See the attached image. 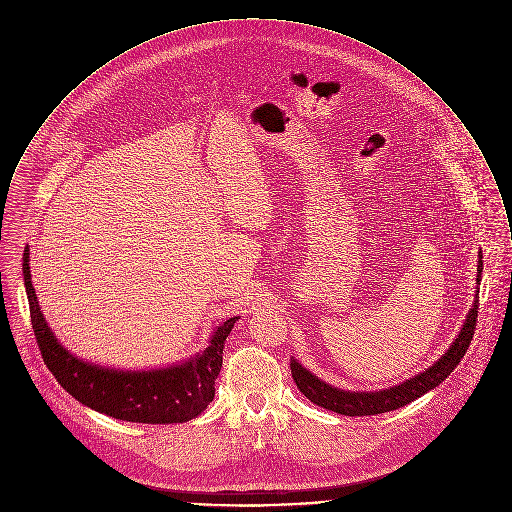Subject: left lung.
<instances>
[{"mask_svg":"<svg viewBox=\"0 0 512 512\" xmlns=\"http://www.w3.org/2000/svg\"><path fill=\"white\" fill-rule=\"evenodd\" d=\"M481 272H483V252H479V266H477V293L473 299V305L467 313V319L451 343V347L445 351V355L438 359L430 368L424 372L412 376L410 380L390 386L386 390L378 392H349L335 388L321 378H317L313 372L303 368L301 363L292 359V376L305 398H309L313 404L337 412L341 416H376L384 412L398 410L416 398L424 396L426 392L434 390L439 386L451 372L453 368L461 363L463 355L467 353V347L473 339L475 325H477V309H479V282H481Z\"/></svg>","mask_w":512,"mask_h":512,"instance_id":"obj_1","label":"left lung"}]
</instances>
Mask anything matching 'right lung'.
Instances as JSON below:
<instances>
[{
	"mask_svg": "<svg viewBox=\"0 0 512 512\" xmlns=\"http://www.w3.org/2000/svg\"><path fill=\"white\" fill-rule=\"evenodd\" d=\"M23 280L41 357L57 382L80 404L124 422L183 424L213 402L224 341L240 317L226 319L215 329L209 347L181 365L116 370L74 357L55 339L31 284L29 248L23 252Z\"/></svg>",
	"mask_w": 512,
	"mask_h": 512,
	"instance_id": "obj_1",
	"label": "right lung"
}]
</instances>
